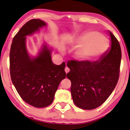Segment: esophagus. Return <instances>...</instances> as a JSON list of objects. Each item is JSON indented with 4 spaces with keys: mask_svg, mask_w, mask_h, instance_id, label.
<instances>
[{
    "mask_svg": "<svg viewBox=\"0 0 130 130\" xmlns=\"http://www.w3.org/2000/svg\"><path fill=\"white\" fill-rule=\"evenodd\" d=\"M69 71H70V69H69L67 67H66V68H65V72H66V73H67L69 72Z\"/></svg>",
    "mask_w": 130,
    "mask_h": 130,
    "instance_id": "1",
    "label": "esophagus"
}]
</instances>
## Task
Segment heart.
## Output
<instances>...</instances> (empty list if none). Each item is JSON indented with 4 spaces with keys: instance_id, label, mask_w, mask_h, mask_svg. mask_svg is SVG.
Here are the masks:
<instances>
[{
    "instance_id": "obj_1",
    "label": "heart",
    "mask_w": 130,
    "mask_h": 130,
    "mask_svg": "<svg viewBox=\"0 0 130 130\" xmlns=\"http://www.w3.org/2000/svg\"><path fill=\"white\" fill-rule=\"evenodd\" d=\"M73 45L79 47L74 53V57L80 61H88L99 57L109 47V41L97 31H86L77 37ZM62 51L63 48H62Z\"/></svg>"
}]
</instances>
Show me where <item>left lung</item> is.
I'll return each mask as SVG.
<instances>
[{
  "instance_id": "8db88e82",
  "label": "left lung",
  "mask_w": 130,
  "mask_h": 130,
  "mask_svg": "<svg viewBox=\"0 0 130 130\" xmlns=\"http://www.w3.org/2000/svg\"><path fill=\"white\" fill-rule=\"evenodd\" d=\"M111 46L109 51L95 61L70 60L67 67L70 71L73 101L77 107L93 109L104 104L114 90L119 79L121 50L118 41L109 31Z\"/></svg>"
}]
</instances>
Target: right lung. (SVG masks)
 Wrapping results in <instances>:
<instances>
[{
  "mask_svg": "<svg viewBox=\"0 0 130 130\" xmlns=\"http://www.w3.org/2000/svg\"><path fill=\"white\" fill-rule=\"evenodd\" d=\"M47 25L40 19H31L15 35L10 51V73L18 93L27 104L44 108L53 102L60 83L65 79L64 62L56 65L51 60V50L46 44L37 56L31 57L26 46V37Z\"/></svg>",
  "mask_w": 130,
  "mask_h": 130,
  "instance_id": "obj_1",
  "label": "right lung"
}]
</instances>
